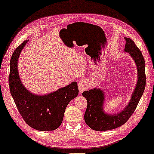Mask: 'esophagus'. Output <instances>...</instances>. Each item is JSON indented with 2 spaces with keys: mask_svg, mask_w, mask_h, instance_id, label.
<instances>
[{
  "mask_svg": "<svg viewBox=\"0 0 154 154\" xmlns=\"http://www.w3.org/2000/svg\"><path fill=\"white\" fill-rule=\"evenodd\" d=\"M87 82L86 80H81L78 83V89L79 92L82 94L84 91L87 88Z\"/></svg>",
  "mask_w": 154,
  "mask_h": 154,
  "instance_id": "34e87169",
  "label": "esophagus"
}]
</instances>
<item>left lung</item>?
I'll use <instances>...</instances> for the list:
<instances>
[{
	"label": "left lung",
	"instance_id": "obj_1",
	"mask_svg": "<svg viewBox=\"0 0 154 154\" xmlns=\"http://www.w3.org/2000/svg\"><path fill=\"white\" fill-rule=\"evenodd\" d=\"M126 41L124 51L128 52L134 60L137 70V81L131 100L125 108L118 113L109 115L103 109L104 94L99 88L85 91L82 95L87 100V108L84 119L87 125L97 131L116 129L124 124L133 114L144 92L146 84L145 62L141 51L130 38H125Z\"/></svg>",
	"mask_w": 154,
	"mask_h": 154
}]
</instances>
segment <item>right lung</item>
Instances as JSON below:
<instances>
[{
	"instance_id": "right-lung-1",
	"label": "right lung",
	"mask_w": 154,
	"mask_h": 154,
	"mask_svg": "<svg viewBox=\"0 0 154 154\" xmlns=\"http://www.w3.org/2000/svg\"><path fill=\"white\" fill-rule=\"evenodd\" d=\"M26 40L14 51L10 60L9 85L10 92L23 119L38 131H54L61 125L68 104L78 94V85L73 82L57 91L37 95L27 91L20 80L18 60Z\"/></svg>"
}]
</instances>
